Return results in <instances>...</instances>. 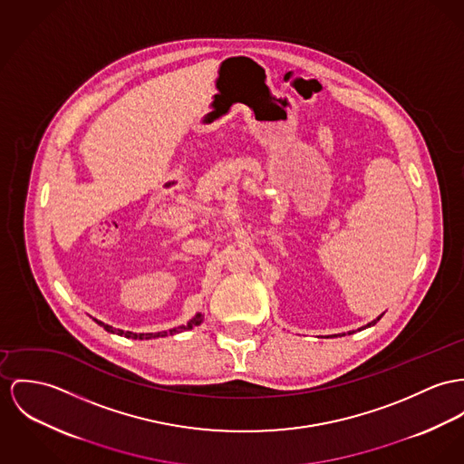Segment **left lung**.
<instances>
[{
	"mask_svg": "<svg viewBox=\"0 0 464 464\" xmlns=\"http://www.w3.org/2000/svg\"><path fill=\"white\" fill-rule=\"evenodd\" d=\"M382 316H383V314H382ZM382 316H380V318H382ZM380 318H376V320L371 321V323H369V324H365V326H372V324H376V323L380 321ZM348 334H353V332H348ZM343 335H344V334H343Z\"/></svg>",
	"mask_w": 464,
	"mask_h": 464,
	"instance_id": "obj_1",
	"label": "left lung"
}]
</instances>
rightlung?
I'll return each mask as SVG.
<instances>
[{"label": "right lung", "instance_id": "1", "mask_svg": "<svg viewBox=\"0 0 464 464\" xmlns=\"http://www.w3.org/2000/svg\"><path fill=\"white\" fill-rule=\"evenodd\" d=\"M201 321H203V316H201V314H196V318H192V320L188 321L187 324H183V326L173 328V330H169V332H157V334H134V332H123V330H118V328H112V326H109V324L102 323V321H97V323H99L101 326H104V330L111 332V334H118V335H125V337H129V339H141V341H143V339H153V337H166V335H175V334H179V332H183V330H190L192 326H198V324H201Z\"/></svg>", "mask_w": 464, "mask_h": 464}]
</instances>
